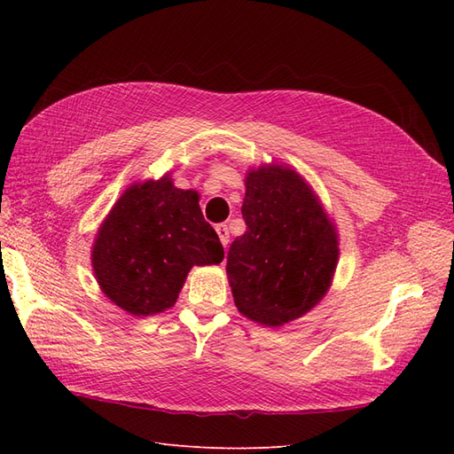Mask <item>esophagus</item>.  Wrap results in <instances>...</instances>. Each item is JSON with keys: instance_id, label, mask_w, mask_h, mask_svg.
Instances as JSON below:
<instances>
[{"instance_id": "esophagus-1", "label": "esophagus", "mask_w": 454, "mask_h": 454, "mask_svg": "<svg viewBox=\"0 0 454 454\" xmlns=\"http://www.w3.org/2000/svg\"><path fill=\"white\" fill-rule=\"evenodd\" d=\"M215 231L219 235V240H222V244H223V248H227V246H229V227L225 223H219L215 227Z\"/></svg>"}]
</instances>
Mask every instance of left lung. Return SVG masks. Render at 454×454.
<instances>
[{
    "mask_svg": "<svg viewBox=\"0 0 454 454\" xmlns=\"http://www.w3.org/2000/svg\"><path fill=\"white\" fill-rule=\"evenodd\" d=\"M246 232L231 244L227 277L239 312L278 327L318 305L332 286L339 240L310 185L290 167L246 176Z\"/></svg>",
    "mask_w": 454,
    "mask_h": 454,
    "instance_id": "obj_1",
    "label": "left lung"
}]
</instances>
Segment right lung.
<instances>
[{"label":"right lung","mask_w":454,"mask_h":454,"mask_svg":"<svg viewBox=\"0 0 454 454\" xmlns=\"http://www.w3.org/2000/svg\"><path fill=\"white\" fill-rule=\"evenodd\" d=\"M223 246L199 206L197 191L167 174L132 184L106 215L92 244V270L117 307L149 316L174 307L193 265H217Z\"/></svg>","instance_id":"1"}]
</instances>
